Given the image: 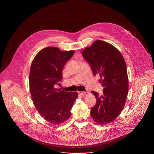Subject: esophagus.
<instances>
[{"label":"esophagus","instance_id":"esophagus-1","mask_svg":"<svg viewBox=\"0 0 154 154\" xmlns=\"http://www.w3.org/2000/svg\"><path fill=\"white\" fill-rule=\"evenodd\" d=\"M78 93L80 94V95H82V96L85 94V93H86L85 92H78Z\"/></svg>","mask_w":154,"mask_h":154}]
</instances>
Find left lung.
Here are the masks:
<instances>
[{"mask_svg":"<svg viewBox=\"0 0 154 154\" xmlns=\"http://www.w3.org/2000/svg\"><path fill=\"white\" fill-rule=\"evenodd\" d=\"M93 73L100 76L104 87L102 94L91 91L96 104L91 108V115L99 124L111 123L120 115L128 91L127 70L120 52L111 44L96 41L82 52Z\"/></svg>","mask_w":154,"mask_h":154,"instance_id":"1","label":"left lung"}]
</instances>
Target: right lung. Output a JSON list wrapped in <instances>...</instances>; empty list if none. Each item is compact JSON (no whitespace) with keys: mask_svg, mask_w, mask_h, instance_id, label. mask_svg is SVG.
<instances>
[{"mask_svg":"<svg viewBox=\"0 0 154 154\" xmlns=\"http://www.w3.org/2000/svg\"><path fill=\"white\" fill-rule=\"evenodd\" d=\"M74 51H61L55 47L41 50L31 63L29 85L31 98L37 111L46 120L53 124L65 122L77 93L57 89L62 80V70Z\"/></svg>","mask_w":154,"mask_h":154,"instance_id":"right-lung-1","label":"right lung"}]
</instances>
